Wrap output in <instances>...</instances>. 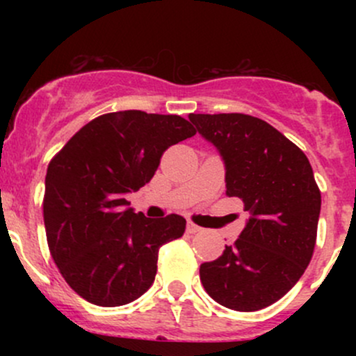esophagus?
<instances>
[{"label": "esophagus", "instance_id": "esophagus-1", "mask_svg": "<svg viewBox=\"0 0 356 356\" xmlns=\"http://www.w3.org/2000/svg\"><path fill=\"white\" fill-rule=\"evenodd\" d=\"M201 231H202V227H199L197 224H194V222L187 224V232H189V234H195V232H201Z\"/></svg>", "mask_w": 356, "mask_h": 356}]
</instances>
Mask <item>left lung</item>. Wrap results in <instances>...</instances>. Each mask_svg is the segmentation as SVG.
<instances>
[{
	"instance_id": "1",
	"label": "left lung",
	"mask_w": 356,
	"mask_h": 356,
	"mask_svg": "<svg viewBox=\"0 0 356 356\" xmlns=\"http://www.w3.org/2000/svg\"><path fill=\"white\" fill-rule=\"evenodd\" d=\"M226 164V194L249 211L246 227L222 256L201 264L212 300L236 312L276 303L303 276L316 244L321 192L300 147L246 113H191Z\"/></svg>"
}]
</instances>
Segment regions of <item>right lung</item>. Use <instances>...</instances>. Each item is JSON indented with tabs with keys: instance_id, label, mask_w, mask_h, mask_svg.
I'll return each mask as SVG.
<instances>
[{
	"instance_id": "add662e5",
	"label": "right lung",
	"mask_w": 356,
	"mask_h": 356,
	"mask_svg": "<svg viewBox=\"0 0 356 356\" xmlns=\"http://www.w3.org/2000/svg\"><path fill=\"white\" fill-rule=\"evenodd\" d=\"M195 129L179 115L104 113L48 164L43 219L48 248L68 286L88 303L122 306L154 283L159 249L186 231L182 216L149 219L125 195L154 177L162 154Z\"/></svg>"
}]
</instances>
